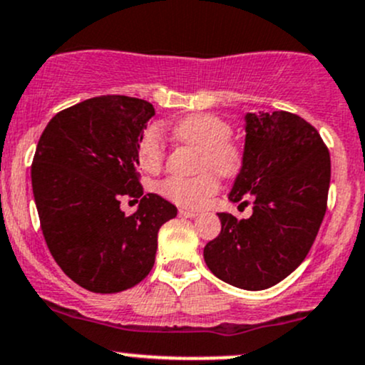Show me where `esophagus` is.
<instances>
[{
    "mask_svg": "<svg viewBox=\"0 0 365 365\" xmlns=\"http://www.w3.org/2000/svg\"><path fill=\"white\" fill-rule=\"evenodd\" d=\"M178 213L180 216H183V218H195V216H199L197 211H192V210H180Z\"/></svg>",
    "mask_w": 365,
    "mask_h": 365,
    "instance_id": "34e87169",
    "label": "esophagus"
}]
</instances>
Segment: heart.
<instances>
[{"instance_id": "1", "label": "heart", "mask_w": 365, "mask_h": 365, "mask_svg": "<svg viewBox=\"0 0 365 365\" xmlns=\"http://www.w3.org/2000/svg\"><path fill=\"white\" fill-rule=\"evenodd\" d=\"M232 126L215 114H190L173 124V137L180 143L195 147L199 154V170L211 169L197 176H170L159 183V192L171 202L183 207H201L216 194L220 182L216 173L235 176L244 161L242 147L235 142ZM166 158V147L159 128L150 126L138 140V159L149 171H158Z\"/></svg>"}]
</instances>
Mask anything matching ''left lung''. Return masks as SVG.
I'll return each mask as SVG.
<instances>
[{
	"instance_id": "8db88e82",
	"label": "left lung",
	"mask_w": 365,
	"mask_h": 365,
	"mask_svg": "<svg viewBox=\"0 0 365 365\" xmlns=\"http://www.w3.org/2000/svg\"><path fill=\"white\" fill-rule=\"evenodd\" d=\"M331 158L319 131L286 110L246 115L241 173L228 194L253 204L237 220L218 213L222 232L204 247L218 279L259 291L286 279L307 258L327 210Z\"/></svg>"
}]
</instances>
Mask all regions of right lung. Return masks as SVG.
<instances>
[{
    "label": "right lung",
    "instance_id": "right-lung-1",
    "mask_svg": "<svg viewBox=\"0 0 365 365\" xmlns=\"http://www.w3.org/2000/svg\"><path fill=\"white\" fill-rule=\"evenodd\" d=\"M155 114L152 103L124 95L88 98L50 119L39 138L31 180L51 256L91 293H119L149 275L158 232L176 207L143 195L138 140ZM124 195L140 199L126 217Z\"/></svg>",
    "mask_w": 365,
    "mask_h": 365
}]
</instances>
